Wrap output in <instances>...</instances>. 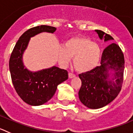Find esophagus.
Masks as SVG:
<instances>
[{
    "mask_svg": "<svg viewBox=\"0 0 133 133\" xmlns=\"http://www.w3.org/2000/svg\"><path fill=\"white\" fill-rule=\"evenodd\" d=\"M68 75H69V78H70V79H71V78H74L75 77V74H72V73H70V72L68 74Z\"/></svg>",
    "mask_w": 133,
    "mask_h": 133,
    "instance_id": "34e87169",
    "label": "esophagus"
}]
</instances>
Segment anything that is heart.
Returning a JSON list of instances; mask_svg holds the SVG:
<instances>
[{"label":"heart","instance_id":"1","mask_svg":"<svg viewBox=\"0 0 133 133\" xmlns=\"http://www.w3.org/2000/svg\"><path fill=\"white\" fill-rule=\"evenodd\" d=\"M100 57L101 50L99 46L90 38L84 37H71L58 52V60L61 65L66 66L71 58H74V67L81 73L87 72L96 68Z\"/></svg>","mask_w":133,"mask_h":133}]
</instances>
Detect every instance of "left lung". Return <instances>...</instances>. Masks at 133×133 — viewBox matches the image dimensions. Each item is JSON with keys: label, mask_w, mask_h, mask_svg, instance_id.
<instances>
[{"label": "left lung", "mask_w": 133, "mask_h": 133, "mask_svg": "<svg viewBox=\"0 0 133 133\" xmlns=\"http://www.w3.org/2000/svg\"><path fill=\"white\" fill-rule=\"evenodd\" d=\"M100 39L113 40L110 35L95 30ZM125 59L121 48L112 43L102 52L100 66L79 74L81 87L79 91L81 102L90 109H98L106 106L119 94L123 82ZM108 69H114L115 77L109 79ZM116 81H114V79Z\"/></svg>", "instance_id": "1"}]
</instances>
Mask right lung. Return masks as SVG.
<instances>
[{
  "label": "right lung",
  "instance_id": "right-lung-1",
  "mask_svg": "<svg viewBox=\"0 0 133 133\" xmlns=\"http://www.w3.org/2000/svg\"><path fill=\"white\" fill-rule=\"evenodd\" d=\"M56 28L42 25L26 31L17 41L9 61V68L14 87L18 96L31 106H40L52 98L57 87L68 78L67 70L58 67L31 72L24 68L22 55L31 37L41 32L54 33Z\"/></svg>",
  "mask_w": 133,
  "mask_h": 133
}]
</instances>
